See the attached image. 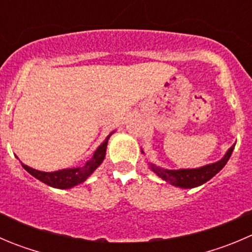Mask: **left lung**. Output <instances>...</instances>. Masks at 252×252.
I'll use <instances>...</instances> for the list:
<instances>
[{
    "label": "left lung",
    "instance_id": "obj_1",
    "mask_svg": "<svg viewBox=\"0 0 252 252\" xmlns=\"http://www.w3.org/2000/svg\"><path fill=\"white\" fill-rule=\"evenodd\" d=\"M234 146H231L223 158L214 163L202 166L198 168H181V170H165L158 166H155L154 163H150L151 171L156 173L158 177L162 178L166 182L171 183L172 186L181 188H193L197 186H201L206 183L207 181L211 180L213 176H216L224 166L226 165L228 160L230 158L231 153L234 150ZM143 153V150H141Z\"/></svg>",
    "mask_w": 252,
    "mask_h": 252
}]
</instances>
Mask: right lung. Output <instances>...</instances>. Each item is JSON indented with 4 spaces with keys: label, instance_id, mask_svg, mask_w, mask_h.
<instances>
[{
    "label": "right lung",
    "instance_id": "obj_1",
    "mask_svg": "<svg viewBox=\"0 0 252 252\" xmlns=\"http://www.w3.org/2000/svg\"><path fill=\"white\" fill-rule=\"evenodd\" d=\"M111 135L112 133L104 139V141L98 146V149L94 151V155H92L84 165L80 166V167L64 168V170L54 171V172H44V171H39L35 170V168L29 167V166L24 165V163H22V166H23L24 170L28 171L32 176L38 178L39 181L44 182L45 185L51 186V187L54 188H61V189L71 188L74 187V186L86 181L87 177L101 165L102 161L104 160V156H106L107 144H108V139Z\"/></svg>",
    "mask_w": 252,
    "mask_h": 252
}]
</instances>
